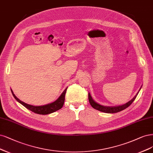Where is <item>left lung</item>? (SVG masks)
Here are the masks:
<instances>
[{"instance_id": "obj_1", "label": "left lung", "mask_w": 153, "mask_h": 153, "mask_svg": "<svg viewBox=\"0 0 153 153\" xmlns=\"http://www.w3.org/2000/svg\"><path fill=\"white\" fill-rule=\"evenodd\" d=\"M138 93L135 95V96L132 99H131V101H130L129 102H128L127 103H126L123 105H122V106H114V107L102 106V105H100L94 101L90 94H88V101L93 108L96 109L98 111H102L104 113H115L120 112V111H122L127 108H128L130 105H131V103L134 101V100L135 99L137 96Z\"/></svg>"}]
</instances>
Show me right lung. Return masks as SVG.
I'll list each match as a JSON object with an SVG mask.
<instances>
[{
	"mask_svg": "<svg viewBox=\"0 0 153 153\" xmlns=\"http://www.w3.org/2000/svg\"><path fill=\"white\" fill-rule=\"evenodd\" d=\"M67 90V88L65 89L62 93V94L60 96V97L57 99L56 101L54 102H52L51 104L44 105V106H32V105H30L28 104H26L23 102V101H20V100L16 97L15 95L13 94V92L11 90V92L13 95L14 97L16 99L17 101H18L19 103L22 104L23 106H24L26 108L31 111L32 112H34L35 113L39 114H48L52 113H54L56 111L60 109L62 106L65 102V94Z\"/></svg>",
	"mask_w": 153,
	"mask_h": 153,
	"instance_id": "right-lung-1",
	"label": "right lung"
}]
</instances>
